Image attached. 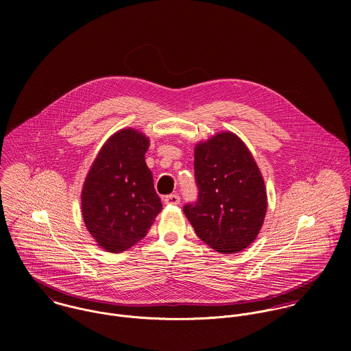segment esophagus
I'll use <instances>...</instances> for the list:
<instances>
[{
    "label": "esophagus",
    "mask_w": 351,
    "mask_h": 351,
    "mask_svg": "<svg viewBox=\"0 0 351 351\" xmlns=\"http://www.w3.org/2000/svg\"><path fill=\"white\" fill-rule=\"evenodd\" d=\"M165 204H167V205H177V204H180V196L178 195H169V196H166L165 199Z\"/></svg>",
    "instance_id": "1"
}]
</instances>
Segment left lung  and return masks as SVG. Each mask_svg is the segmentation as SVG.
I'll return each mask as SVG.
<instances>
[{
  "instance_id": "obj_1",
  "label": "left lung",
  "mask_w": 351,
  "mask_h": 351,
  "mask_svg": "<svg viewBox=\"0 0 351 351\" xmlns=\"http://www.w3.org/2000/svg\"><path fill=\"white\" fill-rule=\"evenodd\" d=\"M196 202L184 213L213 250L235 254L250 246L263 224L267 196L262 174L246 145L220 132L195 149Z\"/></svg>"
}]
</instances>
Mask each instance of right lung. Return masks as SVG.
Instances as JSON below:
<instances>
[{
	"instance_id": "1",
	"label": "right lung",
	"mask_w": 351,
	"mask_h": 351,
	"mask_svg": "<svg viewBox=\"0 0 351 351\" xmlns=\"http://www.w3.org/2000/svg\"><path fill=\"white\" fill-rule=\"evenodd\" d=\"M149 146L150 141L142 132L120 130L101 147L86 176L82 217L104 250L121 252L136 245L162 210L145 160Z\"/></svg>"
}]
</instances>
